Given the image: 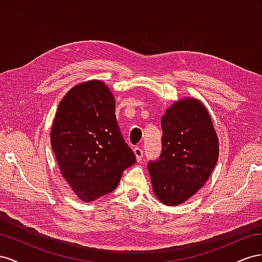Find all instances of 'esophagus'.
I'll use <instances>...</instances> for the list:
<instances>
[{"instance_id": "esophagus-1", "label": "esophagus", "mask_w": 262, "mask_h": 262, "mask_svg": "<svg viewBox=\"0 0 262 262\" xmlns=\"http://www.w3.org/2000/svg\"><path fill=\"white\" fill-rule=\"evenodd\" d=\"M134 154H135V156H136L137 161H140L141 159H143L144 151L141 150V149H140L139 147H135V148H134Z\"/></svg>"}]
</instances>
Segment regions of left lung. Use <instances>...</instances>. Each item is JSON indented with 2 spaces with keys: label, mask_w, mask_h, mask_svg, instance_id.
<instances>
[{
  "label": "left lung",
  "mask_w": 262,
  "mask_h": 262,
  "mask_svg": "<svg viewBox=\"0 0 262 262\" xmlns=\"http://www.w3.org/2000/svg\"><path fill=\"white\" fill-rule=\"evenodd\" d=\"M162 151L149 161L155 195L176 206L193 196L210 178L219 159V138L206 107L188 98L167 108L161 117Z\"/></svg>",
  "instance_id": "obj_1"
}]
</instances>
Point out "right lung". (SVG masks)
Masks as SVG:
<instances>
[{
	"label": "right lung",
	"mask_w": 262,
	"mask_h": 262,
	"mask_svg": "<svg viewBox=\"0 0 262 262\" xmlns=\"http://www.w3.org/2000/svg\"><path fill=\"white\" fill-rule=\"evenodd\" d=\"M51 148L64 180L84 202L116 189L123 171L136 162L115 116V99L100 80L73 86L59 103Z\"/></svg>",
	"instance_id": "add662e5"
}]
</instances>
